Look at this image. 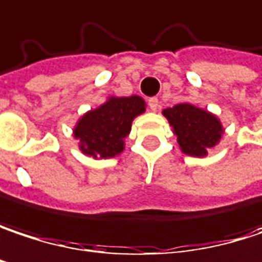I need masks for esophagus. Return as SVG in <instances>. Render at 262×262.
Wrapping results in <instances>:
<instances>
[{
  "label": "esophagus",
  "instance_id": "1",
  "mask_svg": "<svg viewBox=\"0 0 262 262\" xmlns=\"http://www.w3.org/2000/svg\"><path fill=\"white\" fill-rule=\"evenodd\" d=\"M148 106H150V109L151 111H157L159 107H160V103H159V99L157 97H151L150 100H148Z\"/></svg>",
  "mask_w": 262,
  "mask_h": 262
}]
</instances>
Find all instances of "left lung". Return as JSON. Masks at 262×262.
Returning a JSON list of instances; mask_svg holds the SVG:
<instances>
[{
    "instance_id": "8db88e82",
    "label": "left lung",
    "mask_w": 262,
    "mask_h": 262,
    "mask_svg": "<svg viewBox=\"0 0 262 262\" xmlns=\"http://www.w3.org/2000/svg\"><path fill=\"white\" fill-rule=\"evenodd\" d=\"M162 114L177 136L180 150L192 157H205L221 142L225 132L214 114L187 102L166 107Z\"/></svg>"
}]
</instances>
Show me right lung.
Wrapping results in <instances>:
<instances>
[{
  "mask_svg": "<svg viewBox=\"0 0 262 262\" xmlns=\"http://www.w3.org/2000/svg\"><path fill=\"white\" fill-rule=\"evenodd\" d=\"M144 112L145 100L139 96L107 97L105 103L78 120L73 136L79 141V150L94 159H111L123 153L132 121Z\"/></svg>",
  "mask_w": 262,
  "mask_h": 262,
  "instance_id": "add662e5",
  "label": "right lung"
}]
</instances>
